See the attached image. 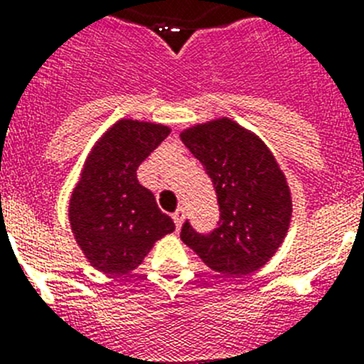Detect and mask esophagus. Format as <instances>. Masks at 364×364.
Here are the masks:
<instances>
[{"instance_id": "34e87169", "label": "esophagus", "mask_w": 364, "mask_h": 364, "mask_svg": "<svg viewBox=\"0 0 364 364\" xmlns=\"http://www.w3.org/2000/svg\"><path fill=\"white\" fill-rule=\"evenodd\" d=\"M173 220H175V226L180 230V226H182V220H184V210H176L175 213H173Z\"/></svg>"}]
</instances>
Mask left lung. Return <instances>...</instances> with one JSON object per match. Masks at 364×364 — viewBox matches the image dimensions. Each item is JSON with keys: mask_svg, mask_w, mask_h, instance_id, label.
I'll return each mask as SVG.
<instances>
[{"mask_svg": "<svg viewBox=\"0 0 364 364\" xmlns=\"http://www.w3.org/2000/svg\"><path fill=\"white\" fill-rule=\"evenodd\" d=\"M180 140L210 175L220 210L211 233L186 220L180 239L218 273L244 275L264 266L291 220V193L272 151L230 118L193 125Z\"/></svg>", "mask_w": 364, "mask_h": 364, "instance_id": "8db88e82", "label": "left lung"}]
</instances>
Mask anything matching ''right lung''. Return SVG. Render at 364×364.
<instances>
[{"mask_svg": "<svg viewBox=\"0 0 364 364\" xmlns=\"http://www.w3.org/2000/svg\"><path fill=\"white\" fill-rule=\"evenodd\" d=\"M153 122L122 118L109 127L83 164L73 189L69 220L74 239L96 269L124 275L142 264L153 244L175 231L136 169L169 134Z\"/></svg>", "mask_w": 364, "mask_h": 364, "instance_id": "obj_1", "label": "right lung"}]
</instances>
